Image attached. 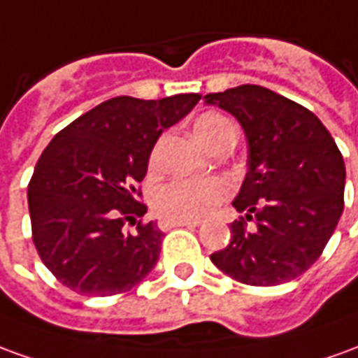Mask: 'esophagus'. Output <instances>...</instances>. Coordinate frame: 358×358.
<instances>
[{"instance_id": "obj_1", "label": "esophagus", "mask_w": 358, "mask_h": 358, "mask_svg": "<svg viewBox=\"0 0 358 358\" xmlns=\"http://www.w3.org/2000/svg\"><path fill=\"white\" fill-rule=\"evenodd\" d=\"M162 231H171L174 227H187V229H194V227H199V221H161L159 222Z\"/></svg>"}]
</instances>
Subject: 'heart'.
Segmentation results:
<instances>
[{
  "label": "heart",
  "mask_w": 358,
  "mask_h": 358,
  "mask_svg": "<svg viewBox=\"0 0 358 358\" xmlns=\"http://www.w3.org/2000/svg\"><path fill=\"white\" fill-rule=\"evenodd\" d=\"M231 131H234V126L217 112L201 114L194 122V134L207 149ZM151 162H155V155ZM231 192V182L224 178L172 180L155 189L153 209L169 221H199L213 213Z\"/></svg>",
  "instance_id": "1"
}]
</instances>
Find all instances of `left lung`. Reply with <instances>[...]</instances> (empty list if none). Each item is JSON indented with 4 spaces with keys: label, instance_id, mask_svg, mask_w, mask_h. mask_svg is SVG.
I'll list each match as a JSON object with an SVG mask.
<instances>
[{
    "label": "left lung",
    "instance_id": "8db88e82",
    "mask_svg": "<svg viewBox=\"0 0 358 358\" xmlns=\"http://www.w3.org/2000/svg\"><path fill=\"white\" fill-rule=\"evenodd\" d=\"M231 112L248 139V172L232 205L227 248L211 262L240 283L273 287L296 279L326 248L343 213L345 162L326 126L294 101L259 85L205 94ZM246 220L257 222L248 231Z\"/></svg>",
    "mask_w": 358,
    "mask_h": 358
}]
</instances>
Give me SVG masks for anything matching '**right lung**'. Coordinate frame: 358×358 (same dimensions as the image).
<instances>
[{
    "label": "right lung",
    "mask_w": 358,
    "mask_h": 358,
    "mask_svg": "<svg viewBox=\"0 0 358 358\" xmlns=\"http://www.w3.org/2000/svg\"><path fill=\"white\" fill-rule=\"evenodd\" d=\"M199 99L196 92L110 99L57 131L40 155L29 182L32 242L67 289L112 296L153 269L164 234L155 221H141L147 205L139 201V184L162 129ZM126 224H137L136 231Z\"/></svg>",
    "instance_id": "right-lung-1"
}]
</instances>
